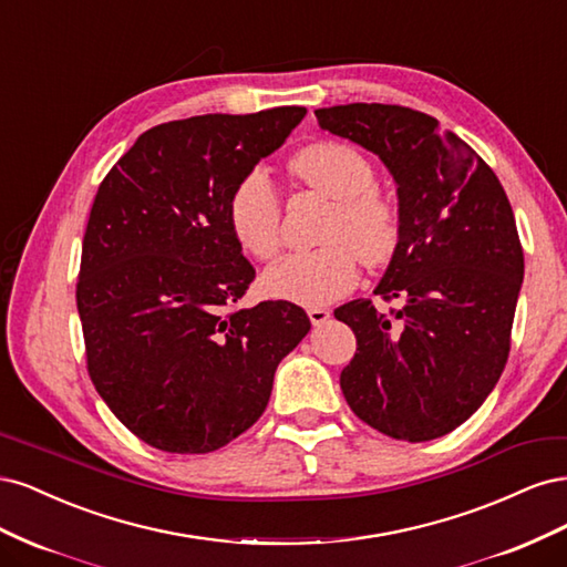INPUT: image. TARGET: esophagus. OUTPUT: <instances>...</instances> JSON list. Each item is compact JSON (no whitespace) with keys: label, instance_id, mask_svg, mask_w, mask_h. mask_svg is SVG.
Segmentation results:
<instances>
[{"label":"esophagus","instance_id":"obj_1","mask_svg":"<svg viewBox=\"0 0 567 567\" xmlns=\"http://www.w3.org/2000/svg\"><path fill=\"white\" fill-rule=\"evenodd\" d=\"M307 317H310L312 326H321L326 319L331 317V312L323 310V307H310V310H307Z\"/></svg>","mask_w":567,"mask_h":567}]
</instances>
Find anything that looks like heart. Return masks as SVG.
Listing matches in <instances>:
<instances>
[{
  "mask_svg": "<svg viewBox=\"0 0 567 567\" xmlns=\"http://www.w3.org/2000/svg\"><path fill=\"white\" fill-rule=\"evenodd\" d=\"M293 173L323 196L336 200L326 221L323 246L284 255L262 274V290L274 300L302 307L329 305L354 288L359 269L381 265L400 238L398 213L375 192L373 165L348 144L307 146L290 163ZM229 227L250 255L269 260L281 248V203L269 175L252 167L229 196Z\"/></svg>",
  "mask_w": 567,
  "mask_h": 567,
  "instance_id": "heart-1",
  "label": "heart"
}]
</instances>
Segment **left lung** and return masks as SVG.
<instances>
[{
  "label": "left lung",
  "instance_id": "1",
  "mask_svg": "<svg viewBox=\"0 0 567 567\" xmlns=\"http://www.w3.org/2000/svg\"><path fill=\"white\" fill-rule=\"evenodd\" d=\"M319 127L375 153L398 184L400 238L371 300L333 312L354 331L340 373L354 414L390 437L452 433L487 400L506 367L523 284V248L502 182L433 115L348 104L315 111Z\"/></svg>",
  "mask_w": 567,
  "mask_h": 567
}]
</instances>
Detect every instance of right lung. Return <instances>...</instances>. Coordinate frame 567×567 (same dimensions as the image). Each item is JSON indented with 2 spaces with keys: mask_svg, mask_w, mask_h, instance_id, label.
I'll return each mask as SVG.
<instances>
[{
  "mask_svg": "<svg viewBox=\"0 0 567 567\" xmlns=\"http://www.w3.org/2000/svg\"><path fill=\"white\" fill-rule=\"evenodd\" d=\"M305 113L163 123L99 186L78 281L87 369L101 400L151 447L208 454L246 433L279 362L310 331L286 300L234 310L255 269L227 213L238 179Z\"/></svg>",
  "mask_w": 567,
  "mask_h": 567,
  "instance_id": "obj_1",
  "label": "right lung"
}]
</instances>
